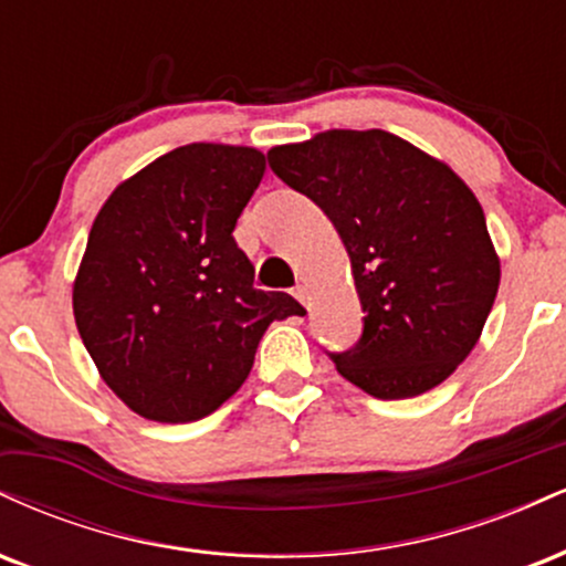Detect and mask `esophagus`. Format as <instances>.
I'll return each instance as SVG.
<instances>
[{"label":"esophagus","mask_w":566,"mask_h":566,"mask_svg":"<svg viewBox=\"0 0 566 566\" xmlns=\"http://www.w3.org/2000/svg\"><path fill=\"white\" fill-rule=\"evenodd\" d=\"M292 295H295L301 303H305V297H308V290H305V284H295V287H292Z\"/></svg>","instance_id":"obj_1"}]
</instances>
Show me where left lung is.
<instances>
[{"label": "left lung", "instance_id": "1", "mask_svg": "<svg viewBox=\"0 0 566 566\" xmlns=\"http://www.w3.org/2000/svg\"><path fill=\"white\" fill-rule=\"evenodd\" d=\"M322 207L350 258L359 343L329 354L375 399L431 391L458 369L495 303L500 261L479 199L444 161L386 129H327L269 151Z\"/></svg>", "mask_w": 566, "mask_h": 566}]
</instances>
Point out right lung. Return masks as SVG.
<instances>
[{"instance_id": "1", "label": "right lung", "mask_w": 566, "mask_h": 566, "mask_svg": "<svg viewBox=\"0 0 566 566\" xmlns=\"http://www.w3.org/2000/svg\"><path fill=\"white\" fill-rule=\"evenodd\" d=\"M258 148L188 143L97 212L74 282V319L106 386L140 418L191 423L242 388L271 322L305 314L252 287L233 242L261 186Z\"/></svg>"}]
</instances>
